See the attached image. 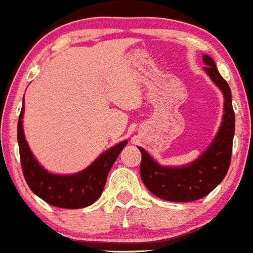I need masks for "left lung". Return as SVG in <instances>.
I'll list each match as a JSON object with an SVG mask.
<instances>
[{"label": "left lung", "mask_w": 253, "mask_h": 253, "mask_svg": "<svg viewBox=\"0 0 253 253\" xmlns=\"http://www.w3.org/2000/svg\"><path fill=\"white\" fill-rule=\"evenodd\" d=\"M205 70L224 94V117L218 135L205 153L192 164L182 168H168L155 163L142 148L140 174L145 186L155 196L174 203L195 201L211 192L227 175L230 166L236 117L232 105V91L219 74L214 60L204 54Z\"/></svg>", "instance_id": "1"}]
</instances>
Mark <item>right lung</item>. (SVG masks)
<instances>
[{
  "instance_id": "1",
  "label": "right lung",
  "mask_w": 253,
  "mask_h": 253,
  "mask_svg": "<svg viewBox=\"0 0 253 253\" xmlns=\"http://www.w3.org/2000/svg\"><path fill=\"white\" fill-rule=\"evenodd\" d=\"M23 113L24 105L17 122V142L24 178L30 190L45 203L57 208L81 209L95 203L104 190L112 166L127 141L120 142L105 151L91 166L78 174H52L39 166L28 146L23 131Z\"/></svg>"
}]
</instances>
